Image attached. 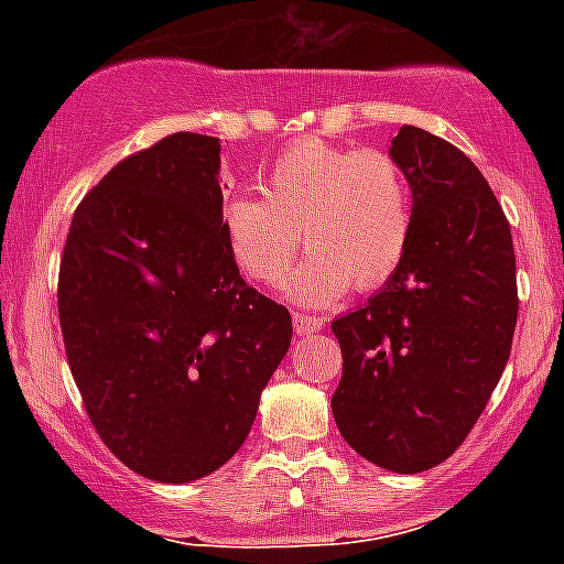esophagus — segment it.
Returning <instances> with one entry per match:
<instances>
[{"label":"esophagus","mask_w":564,"mask_h":564,"mask_svg":"<svg viewBox=\"0 0 564 564\" xmlns=\"http://www.w3.org/2000/svg\"><path fill=\"white\" fill-rule=\"evenodd\" d=\"M294 318V329L297 333H316V329L324 327V318L316 316V314H303V311H297V314L292 316Z\"/></svg>","instance_id":"1"}]
</instances>
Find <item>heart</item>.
<instances>
[{
  "instance_id": "b5f03b06",
  "label": "heart",
  "mask_w": 564,
  "mask_h": 564,
  "mask_svg": "<svg viewBox=\"0 0 564 564\" xmlns=\"http://www.w3.org/2000/svg\"><path fill=\"white\" fill-rule=\"evenodd\" d=\"M264 198H226L220 231L242 275L261 286L286 278L294 300L324 305L355 286L371 292L398 270L412 240V191L395 155L379 147L300 139L272 161Z\"/></svg>"
}]
</instances>
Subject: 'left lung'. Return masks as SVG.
Here are the masks:
<instances>
[{"mask_svg":"<svg viewBox=\"0 0 564 564\" xmlns=\"http://www.w3.org/2000/svg\"><path fill=\"white\" fill-rule=\"evenodd\" d=\"M390 155L412 185V240L382 292L333 322V417L351 451L414 475L475 429L508 366L519 286L510 224L480 169L414 124Z\"/></svg>","mask_w":564,"mask_h":564,"instance_id":"8db88e82","label":"left lung"}]
</instances>
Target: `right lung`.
Returning <instances> with one entry per match:
<instances>
[{"instance_id":"1","label":"right lung","mask_w":564,"mask_h":564,"mask_svg":"<svg viewBox=\"0 0 564 564\" xmlns=\"http://www.w3.org/2000/svg\"><path fill=\"white\" fill-rule=\"evenodd\" d=\"M220 141L172 133L76 207L56 303L89 423L124 466L191 482L235 456L292 344L220 231Z\"/></svg>"}]
</instances>
